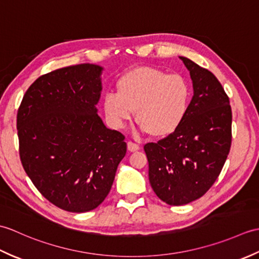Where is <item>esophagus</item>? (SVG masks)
Instances as JSON below:
<instances>
[{
	"mask_svg": "<svg viewBox=\"0 0 259 259\" xmlns=\"http://www.w3.org/2000/svg\"><path fill=\"white\" fill-rule=\"evenodd\" d=\"M126 147H128V150L131 151V152L139 150V146L137 145V144H135V142H133V141L126 142Z\"/></svg>",
	"mask_w": 259,
	"mask_h": 259,
	"instance_id": "esophagus-1",
	"label": "esophagus"
}]
</instances>
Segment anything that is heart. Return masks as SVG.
<instances>
[{
	"label": "heart",
	"instance_id": "1",
	"mask_svg": "<svg viewBox=\"0 0 259 259\" xmlns=\"http://www.w3.org/2000/svg\"><path fill=\"white\" fill-rule=\"evenodd\" d=\"M117 93L103 98V111L120 129L137 111V122L156 138L172 135L188 113L191 89L183 75L160 69L138 67L118 79Z\"/></svg>",
	"mask_w": 259,
	"mask_h": 259
}]
</instances>
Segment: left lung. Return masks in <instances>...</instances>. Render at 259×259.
<instances>
[{"instance_id":"8db88e82","label":"left lung","mask_w":259,"mask_h":259,"mask_svg":"<svg viewBox=\"0 0 259 259\" xmlns=\"http://www.w3.org/2000/svg\"><path fill=\"white\" fill-rule=\"evenodd\" d=\"M180 59L194 88L188 113L172 135L144 147L150 185L170 206L186 205L205 195L232 146V108L221 82L191 60Z\"/></svg>"}]
</instances>
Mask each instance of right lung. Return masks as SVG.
Returning a JSON list of instances; mask_svg holds the SVG:
<instances>
[{
    "instance_id": "obj_1",
    "label": "right lung",
    "mask_w": 259,
    "mask_h": 259,
    "mask_svg": "<svg viewBox=\"0 0 259 259\" xmlns=\"http://www.w3.org/2000/svg\"><path fill=\"white\" fill-rule=\"evenodd\" d=\"M102 68L83 63L41 75L16 117L26 175L53 205L85 212L106 199L126 152L124 136L98 115Z\"/></svg>"
}]
</instances>
